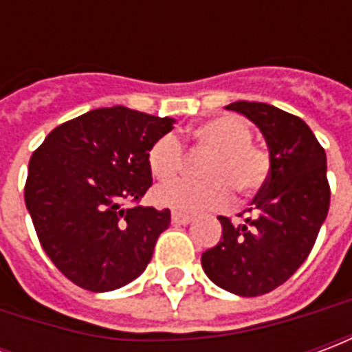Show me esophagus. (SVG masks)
Instances as JSON below:
<instances>
[{
	"instance_id": "34e87169",
	"label": "esophagus",
	"mask_w": 352,
	"mask_h": 352,
	"mask_svg": "<svg viewBox=\"0 0 352 352\" xmlns=\"http://www.w3.org/2000/svg\"><path fill=\"white\" fill-rule=\"evenodd\" d=\"M171 221L175 222V224H190V222L194 221V217H192V214L181 213V211H173V213H171Z\"/></svg>"
}]
</instances>
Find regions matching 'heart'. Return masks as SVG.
Instances as JSON below:
<instances>
[{
    "mask_svg": "<svg viewBox=\"0 0 352 352\" xmlns=\"http://www.w3.org/2000/svg\"><path fill=\"white\" fill-rule=\"evenodd\" d=\"M252 138V126L239 115H221L192 128L188 141L211 151L201 169L207 177L204 181H168L183 168L184 148L171 133L158 138L148 148L146 162L151 173L168 183L154 188V201L183 213H199L226 206L232 196L230 186L237 194L256 192L267 181L272 162Z\"/></svg>",
    "mask_w": 352,
    "mask_h": 352,
    "instance_id": "b5f03b06",
    "label": "heart"
}]
</instances>
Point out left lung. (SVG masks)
Listing matches in <instances>:
<instances>
[{
    "instance_id": "obj_1",
    "label": "left lung",
    "mask_w": 352,
    "mask_h": 352,
    "mask_svg": "<svg viewBox=\"0 0 352 352\" xmlns=\"http://www.w3.org/2000/svg\"><path fill=\"white\" fill-rule=\"evenodd\" d=\"M226 109L258 126L272 168L252 199L251 219L234 226L219 217L221 241L201 254V265L217 287L252 298L283 285L309 256L330 207L326 153L300 116L258 101Z\"/></svg>"
}]
</instances>
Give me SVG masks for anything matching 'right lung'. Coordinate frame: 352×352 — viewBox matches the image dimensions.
<instances>
[{
    "label": "right lung",
    "instance_id": "add662e5",
    "mask_svg": "<svg viewBox=\"0 0 352 352\" xmlns=\"http://www.w3.org/2000/svg\"><path fill=\"white\" fill-rule=\"evenodd\" d=\"M173 118L115 105L60 124L32 154L24 199L43 251L77 287L109 292L145 272L169 209L124 207L153 184L146 154Z\"/></svg>",
    "mask_w": 352,
    "mask_h": 352
}]
</instances>
